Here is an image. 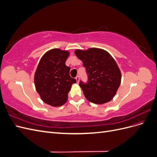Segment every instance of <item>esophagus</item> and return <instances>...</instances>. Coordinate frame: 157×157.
Returning a JSON list of instances; mask_svg holds the SVG:
<instances>
[{"mask_svg":"<svg viewBox=\"0 0 157 157\" xmlns=\"http://www.w3.org/2000/svg\"><path fill=\"white\" fill-rule=\"evenodd\" d=\"M75 79H76V80H77V83H78L79 82V80H80V78H79V76L78 75H77V77H75Z\"/></svg>","mask_w":157,"mask_h":157,"instance_id":"obj_1","label":"esophagus"}]
</instances>
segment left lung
<instances>
[{
  "mask_svg": "<svg viewBox=\"0 0 157 157\" xmlns=\"http://www.w3.org/2000/svg\"><path fill=\"white\" fill-rule=\"evenodd\" d=\"M75 53L82 61L88 74V82L79 83L85 98L96 104L110 101L120 86L122 77L115 60L100 48L77 50Z\"/></svg>",
  "mask_w": 157,
  "mask_h": 157,
  "instance_id": "left-lung-1",
  "label": "left lung"
}]
</instances>
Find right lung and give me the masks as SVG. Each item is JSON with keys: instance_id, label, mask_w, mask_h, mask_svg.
Here are the masks:
<instances>
[{"instance_id": "1", "label": "right lung", "mask_w": 157, "mask_h": 157, "mask_svg": "<svg viewBox=\"0 0 157 157\" xmlns=\"http://www.w3.org/2000/svg\"><path fill=\"white\" fill-rule=\"evenodd\" d=\"M69 52L52 49L42 57L35 73V86L41 99L53 107L63 105L67 101L71 86L77 82L69 75L65 65Z\"/></svg>"}]
</instances>
